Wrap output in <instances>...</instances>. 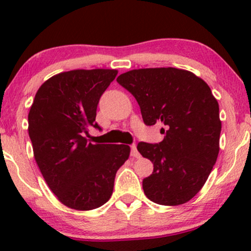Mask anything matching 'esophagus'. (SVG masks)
<instances>
[{
	"instance_id": "esophagus-1",
	"label": "esophagus",
	"mask_w": 251,
	"mask_h": 251,
	"mask_svg": "<svg viewBox=\"0 0 251 251\" xmlns=\"http://www.w3.org/2000/svg\"><path fill=\"white\" fill-rule=\"evenodd\" d=\"M131 155L133 158H140V153L138 152L137 146L135 145H131Z\"/></svg>"
}]
</instances>
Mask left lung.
I'll list each match as a JSON object with an SVG mask.
<instances>
[{"label": "left lung", "mask_w": 251, "mask_h": 251, "mask_svg": "<svg viewBox=\"0 0 251 251\" xmlns=\"http://www.w3.org/2000/svg\"><path fill=\"white\" fill-rule=\"evenodd\" d=\"M117 81L135 98L145 125L162 123L159 144L137 149L153 163L144 178L146 197L160 205H179L200 192L220 152L222 123L217 100L204 80L178 68H142Z\"/></svg>", "instance_id": "obj_1"}]
</instances>
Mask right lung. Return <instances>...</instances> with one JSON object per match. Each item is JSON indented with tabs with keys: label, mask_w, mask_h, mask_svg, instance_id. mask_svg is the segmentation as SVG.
I'll return each instance as SVG.
<instances>
[{
	"label": "right lung",
	"mask_w": 251,
	"mask_h": 251,
	"mask_svg": "<svg viewBox=\"0 0 251 251\" xmlns=\"http://www.w3.org/2000/svg\"><path fill=\"white\" fill-rule=\"evenodd\" d=\"M116 70H75L56 74L36 92L28 114L34 158L46 183L66 206L93 210L113 192L117 171L129 155L128 145L88 143L100 97Z\"/></svg>",
	"instance_id": "1"
}]
</instances>
